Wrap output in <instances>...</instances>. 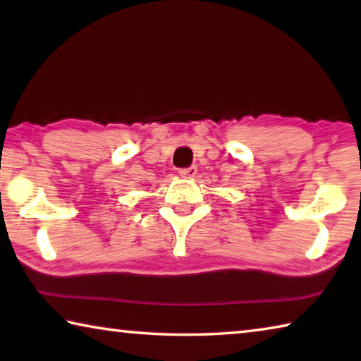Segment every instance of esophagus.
Segmentation results:
<instances>
[{"instance_id": "1", "label": "esophagus", "mask_w": 361, "mask_h": 361, "mask_svg": "<svg viewBox=\"0 0 361 361\" xmlns=\"http://www.w3.org/2000/svg\"><path fill=\"white\" fill-rule=\"evenodd\" d=\"M178 173H180V176H183V178H192V176H195V173H197V169H195L194 166L188 167V169H180Z\"/></svg>"}]
</instances>
